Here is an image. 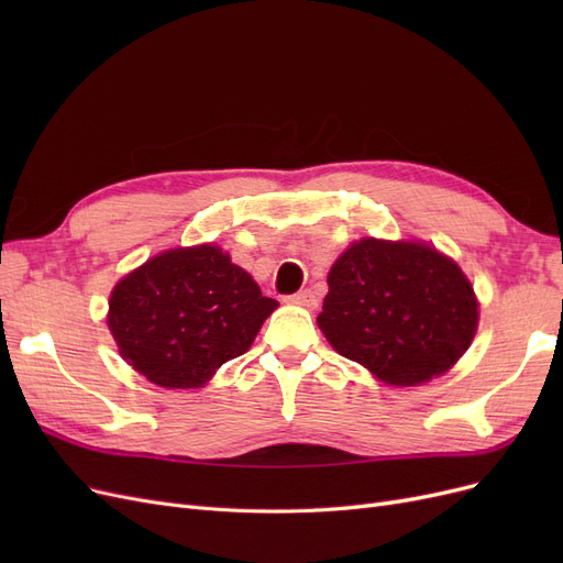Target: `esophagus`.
<instances>
[{
  "mask_svg": "<svg viewBox=\"0 0 563 563\" xmlns=\"http://www.w3.org/2000/svg\"><path fill=\"white\" fill-rule=\"evenodd\" d=\"M291 300L298 302V305H305V308H314V305H317V296H314V291H310V288H305V291L294 294Z\"/></svg>",
  "mask_w": 563,
  "mask_h": 563,
  "instance_id": "1",
  "label": "esophagus"
}]
</instances>
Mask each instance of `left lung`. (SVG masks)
I'll use <instances>...</instances> for the list:
<instances>
[{"label":"left lung","mask_w":563,"mask_h":563,"mask_svg":"<svg viewBox=\"0 0 563 563\" xmlns=\"http://www.w3.org/2000/svg\"><path fill=\"white\" fill-rule=\"evenodd\" d=\"M479 312L470 282L439 251L362 240L329 272L319 329L347 360L389 385L449 371L470 347Z\"/></svg>","instance_id":"1"}]
</instances>
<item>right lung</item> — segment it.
<instances>
[{
  "label": "right lung",
  "instance_id": "1",
  "mask_svg": "<svg viewBox=\"0 0 563 563\" xmlns=\"http://www.w3.org/2000/svg\"><path fill=\"white\" fill-rule=\"evenodd\" d=\"M275 308L223 251L195 246L159 253L119 282L108 323L135 371L183 389L244 354Z\"/></svg>",
  "mask_w": 563,
  "mask_h": 563
}]
</instances>
